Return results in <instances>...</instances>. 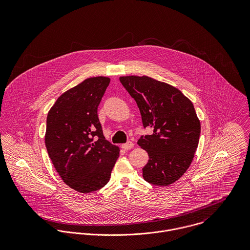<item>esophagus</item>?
I'll return each mask as SVG.
<instances>
[{
  "mask_svg": "<svg viewBox=\"0 0 250 250\" xmlns=\"http://www.w3.org/2000/svg\"><path fill=\"white\" fill-rule=\"evenodd\" d=\"M121 147H122L124 150H129V149H131V148L134 147V143H132V142H128V143L122 144Z\"/></svg>",
  "mask_w": 250,
  "mask_h": 250,
  "instance_id": "obj_1",
  "label": "esophagus"
}]
</instances>
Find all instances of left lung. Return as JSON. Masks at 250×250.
Listing matches in <instances>:
<instances>
[{
	"instance_id": "8db88e82",
	"label": "left lung",
	"mask_w": 250,
	"mask_h": 250,
	"mask_svg": "<svg viewBox=\"0 0 250 250\" xmlns=\"http://www.w3.org/2000/svg\"><path fill=\"white\" fill-rule=\"evenodd\" d=\"M119 80L137 102L143 127L153 129L138 142L149 156L143 178L155 186H169L189 167L198 146L201 127L194 107L178 88L150 77Z\"/></svg>"
}]
</instances>
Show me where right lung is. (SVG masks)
Returning <instances> with one entry per match:
<instances>
[{
    "instance_id": "obj_1",
    "label": "right lung",
    "mask_w": 250,
    "mask_h": 250,
    "mask_svg": "<svg viewBox=\"0 0 250 250\" xmlns=\"http://www.w3.org/2000/svg\"><path fill=\"white\" fill-rule=\"evenodd\" d=\"M109 81L84 80L62 94L47 115L49 157L63 182L82 193L103 188L119 156V147L105 139L97 114Z\"/></svg>"
}]
</instances>
